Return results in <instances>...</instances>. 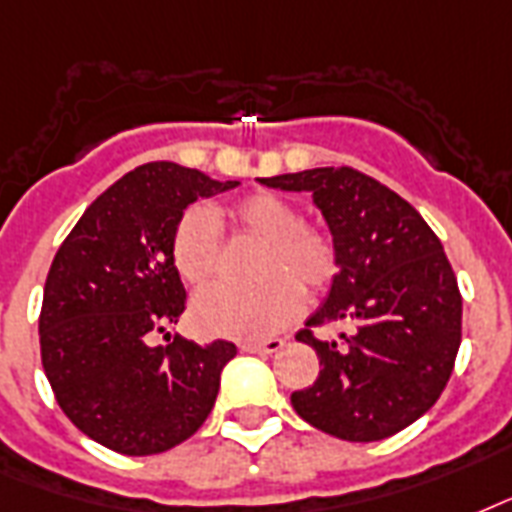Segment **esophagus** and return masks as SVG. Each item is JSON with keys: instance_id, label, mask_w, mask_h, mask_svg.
Here are the masks:
<instances>
[{"instance_id": "esophagus-1", "label": "esophagus", "mask_w": 512, "mask_h": 512, "mask_svg": "<svg viewBox=\"0 0 512 512\" xmlns=\"http://www.w3.org/2000/svg\"><path fill=\"white\" fill-rule=\"evenodd\" d=\"M283 347V339H264V342H240V352H256V355H272Z\"/></svg>"}]
</instances>
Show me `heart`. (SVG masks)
I'll return each instance as SVG.
<instances>
[{
  "instance_id": "heart-1",
  "label": "heart",
  "mask_w": 512,
  "mask_h": 512,
  "mask_svg": "<svg viewBox=\"0 0 512 512\" xmlns=\"http://www.w3.org/2000/svg\"><path fill=\"white\" fill-rule=\"evenodd\" d=\"M229 219L243 235L261 240L259 285H213L192 301V323L205 336L264 339L285 328L304 304V293L326 288L336 277L339 256L331 235L304 224L291 202L259 192L235 202ZM173 264L186 283H208L221 259L219 224L208 208H189L173 232Z\"/></svg>"
}]
</instances>
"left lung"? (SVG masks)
<instances>
[{"mask_svg": "<svg viewBox=\"0 0 512 512\" xmlns=\"http://www.w3.org/2000/svg\"><path fill=\"white\" fill-rule=\"evenodd\" d=\"M280 192H310L339 256L326 301L307 320H352L344 344L315 347L318 379L291 395L304 422L342 441L400 433L441 398L462 342V296L441 240L400 194L352 168H310L259 178Z\"/></svg>", "mask_w": 512, "mask_h": 512, "instance_id": "left-lung-1", "label": "left lung"}]
</instances>
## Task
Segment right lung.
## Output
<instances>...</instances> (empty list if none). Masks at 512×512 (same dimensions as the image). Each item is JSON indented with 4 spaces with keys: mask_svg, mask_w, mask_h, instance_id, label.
Returning <instances> with one entry per match:
<instances>
[{
    "mask_svg": "<svg viewBox=\"0 0 512 512\" xmlns=\"http://www.w3.org/2000/svg\"><path fill=\"white\" fill-rule=\"evenodd\" d=\"M237 184L146 162L114 181L55 253L39 315L42 366L63 414L106 449L160 454L211 414L237 347L170 339L186 307L170 245L194 200ZM160 333L166 344L154 345Z\"/></svg>",
    "mask_w": 512,
    "mask_h": 512,
    "instance_id": "1",
    "label": "right lung"
}]
</instances>
